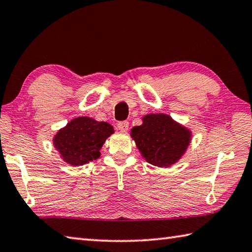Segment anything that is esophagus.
I'll list each match as a JSON object with an SVG mask.
<instances>
[{"label": "esophagus", "mask_w": 252, "mask_h": 252, "mask_svg": "<svg viewBox=\"0 0 252 252\" xmlns=\"http://www.w3.org/2000/svg\"><path fill=\"white\" fill-rule=\"evenodd\" d=\"M117 129L120 130L121 132H126L127 129H129V122H127V121L119 122L117 125Z\"/></svg>", "instance_id": "obj_1"}]
</instances>
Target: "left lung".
<instances>
[{
    "instance_id": "obj_1",
    "label": "left lung",
    "mask_w": 252,
    "mask_h": 252,
    "mask_svg": "<svg viewBox=\"0 0 252 252\" xmlns=\"http://www.w3.org/2000/svg\"><path fill=\"white\" fill-rule=\"evenodd\" d=\"M130 135L146 162L165 168L180 161L193 138L190 129L165 113L145 114Z\"/></svg>"
}]
</instances>
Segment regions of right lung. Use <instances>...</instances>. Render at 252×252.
Listing matches in <instances>:
<instances>
[{
	"mask_svg": "<svg viewBox=\"0 0 252 252\" xmlns=\"http://www.w3.org/2000/svg\"><path fill=\"white\" fill-rule=\"evenodd\" d=\"M114 133L108 122L95 121L89 117H77L54 135V148L63 162L80 166L100 158V149Z\"/></svg>",
	"mask_w": 252,
	"mask_h": 252,
	"instance_id": "1",
	"label": "right lung"
}]
</instances>
